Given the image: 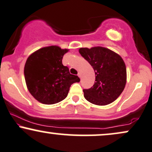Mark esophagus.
I'll use <instances>...</instances> for the list:
<instances>
[{
	"label": "esophagus",
	"instance_id": "esophagus-1",
	"mask_svg": "<svg viewBox=\"0 0 152 152\" xmlns=\"http://www.w3.org/2000/svg\"><path fill=\"white\" fill-rule=\"evenodd\" d=\"M78 77H79V78H81H81H82V75H81V73H78Z\"/></svg>",
	"mask_w": 152,
	"mask_h": 152
}]
</instances>
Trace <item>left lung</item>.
<instances>
[{
	"mask_svg": "<svg viewBox=\"0 0 152 152\" xmlns=\"http://www.w3.org/2000/svg\"><path fill=\"white\" fill-rule=\"evenodd\" d=\"M79 53L92 66L96 74L94 85L83 89L85 98L98 105L113 103L122 94L127 81L123 59L117 53L102 47L80 48Z\"/></svg>",
	"mask_w": 152,
	"mask_h": 152,
	"instance_id": "left-lung-1",
	"label": "left lung"
}]
</instances>
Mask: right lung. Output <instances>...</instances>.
Listing matches in <instances>:
<instances>
[{"label": "right lung", "instance_id": "right-lung-1", "mask_svg": "<svg viewBox=\"0 0 152 152\" xmlns=\"http://www.w3.org/2000/svg\"><path fill=\"white\" fill-rule=\"evenodd\" d=\"M68 49L57 46L43 47L27 58L24 69L28 91L37 100L43 104L57 103L66 98L71 84L79 82L72 75L62 58Z\"/></svg>", "mask_w": 152, "mask_h": 152}]
</instances>
